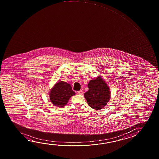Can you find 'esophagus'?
Segmentation results:
<instances>
[{"label":"esophagus","instance_id":"esophagus-1","mask_svg":"<svg viewBox=\"0 0 159 159\" xmlns=\"http://www.w3.org/2000/svg\"><path fill=\"white\" fill-rule=\"evenodd\" d=\"M83 94V91L82 90L78 91V94H79V95H82Z\"/></svg>","mask_w":159,"mask_h":159}]
</instances>
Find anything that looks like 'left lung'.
I'll list each match as a JSON object with an SVG mask.
<instances>
[{"label": "left lung", "instance_id": "obj_1", "mask_svg": "<svg viewBox=\"0 0 159 159\" xmlns=\"http://www.w3.org/2000/svg\"><path fill=\"white\" fill-rule=\"evenodd\" d=\"M88 86L89 90L84 94L88 104L93 109H102L110 98L109 86L100 77L90 81Z\"/></svg>", "mask_w": 159, "mask_h": 159}]
</instances>
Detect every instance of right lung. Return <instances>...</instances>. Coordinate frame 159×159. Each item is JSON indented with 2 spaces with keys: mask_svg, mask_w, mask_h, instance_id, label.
<instances>
[{
  "mask_svg": "<svg viewBox=\"0 0 159 159\" xmlns=\"http://www.w3.org/2000/svg\"><path fill=\"white\" fill-rule=\"evenodd\" d=\"M75 94L70 84L60 81L56 84L50 91V100L55 106L63 107L67 104L71 96Z\"/></svg>",
  "mask_w": 159,
  "mask_h": 159,
  "instance_id": "1",
  "label": "right lung"
}]
</instances>
